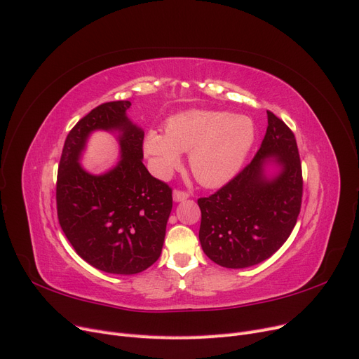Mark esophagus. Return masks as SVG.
<instances>
[{
  "label": "esophagus",
  "instance_id": "esophagus-1",
  "mask_svg": "<svg viewBox=\"0 0 359 359\" xmlns=\"http://www.w3.org/2000/svg\"><path fill=\"white\" fill-rule=\"evenodd\" d=\"M188 198H189V194H188V192L180 191V189H175V192H173V199H175L176 202L184 201V199H188Z\"/></svg>",
  "mask_w": 359,
  "mask_h": 359
}]
</instances>
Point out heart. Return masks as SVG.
Wrapping results in <instances>:
<instances>
[{"mask_svg": "<svg viewBox=\"0 0 359 359\" xmlns=\"http://www.w3.org/2000/svg\"><path fill=\"white\" fill-rule=\"evenodd\" d=\"M254 136V124L248 117L191 111L171 118L167 135L149 130L144 148L158 176H167L180 165V152H191L189 165L195 179L215 188L238 173Z\"/></svg>", "mask_w": 359, "mask_h": 359, "instance_id": "obj_1", "label": "heart"}]
</instances>
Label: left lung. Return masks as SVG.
I'll return each mask as SVG.
<instances>
[{"label":"left lung","instance_id":"obj_1","mask_svg":"<svg viewBox=\"0 0 359 359\" xmlns=\"http://www.w3.org/2000/svg\"><path fill=\"white\" fill-rule=\"evenodd\" d=\"M269 126L254 160L207 198H199V242L205 255L226 269L255 266L278 251L298 220L302 165L293 132L267 111ZM276 157L279 175H263L265 158Z\"/></svg>","mask_w":359,"mask_h":359}]
</instances>
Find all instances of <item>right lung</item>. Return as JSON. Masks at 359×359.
<instances>
[{"mask_svg": "<svg viewBox=\"0 0 359 359\" xmlns=\"http://www.w3.org/2000/svg\"><path fill=\"white\" fill-rule=\"evenodd\" d=\"M129 101L104 102L69 132L57 175V215L67 241L92 267L136 274L161 255L173 207L171 188L142 163L144 132L128 118ZM118 130L122 160L95 177L79 164L88 133Z\"/></svg>", "mask_w": 359, "mask_h": 359, "instance_id": "right-lung-1", "label": "right lung"}]
</instances>
